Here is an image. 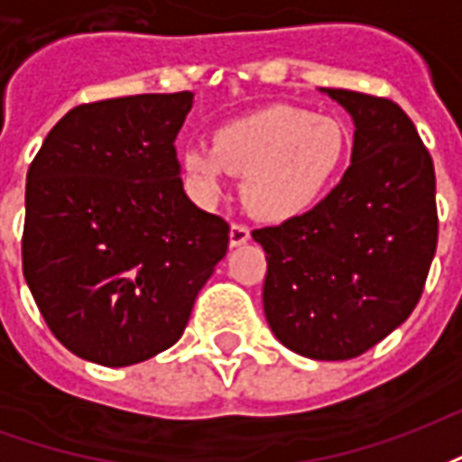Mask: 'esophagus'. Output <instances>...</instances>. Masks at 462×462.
<instances>
[{
	"label": "esophagus",
	"instance_id": "1",
	"mask_svg": "<svg viewBox=\"0 0 462 462\" xmlns=\"http://www.w3.org/2000/svg\"><path fill=\"white\" fill-rule=\"evenodd\" d=\"M247 240H250V227H247V225H242V222H232V227H230L232 247H240V245H245Z\"/></svg>",
	"mask_w": 462,
	"mask_h": 462
}]
</instances>
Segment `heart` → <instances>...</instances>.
<instances>
[{
	"instance_id": "obj_1",
	"label": "heart",
	"mask_w": 462,
	"mask_h": 462,
	"mask_svg": "<svg viewBox=\"0 0 462 462\" xmlns=\"http://www.w3.org/2000/svg\"><path fill=\"white\" fill-rule=\"evenodd\" d=\"M351 141L344 123L297 106H267L212 133V148L180 151L185 190L202 208L225 195L227 172L245 175L242 198L264 220L311 210L339 180Z\"/></svg>"
}]
</instances>
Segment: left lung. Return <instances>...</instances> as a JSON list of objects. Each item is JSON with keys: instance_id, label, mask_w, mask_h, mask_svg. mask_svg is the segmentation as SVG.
I'll use <instances>...</instances> for the list:
<instances>
[{"instance_id": "1", "label": "left lung", "mask_w": 462, "mask_h": 462, "mask_svg": "<svg viewBox=\"0 0 462 462\" xmlns=\"http://www.w3.org/2000/svg\"><path fill=\"white\" fill-rule=\"evenodd\" d=\"M354 118L351 165L300 217L260 227L264 314L274 337L317 361H346L416 310L438 245L436 171L403 108L327 88Z\"/></svg>"}]
</instances>
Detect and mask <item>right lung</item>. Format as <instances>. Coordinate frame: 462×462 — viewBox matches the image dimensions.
<instances>
[{"instance_id":"add662e5","label":"right lung","mask_w":462,"mask_h":462,"mask_svg":"<svg viewBox=\"0 0 462 462\" xmlns=\"http://www.w3.org/2000/svg\"><path fill=\"white\" fill-rule=\"evenodd\" d=\"M190 91L81 104L26 172L24 280L71 354L131 366L180 339L230 225L185 195L175 138Z\"/></svg>"}]
</instances>
